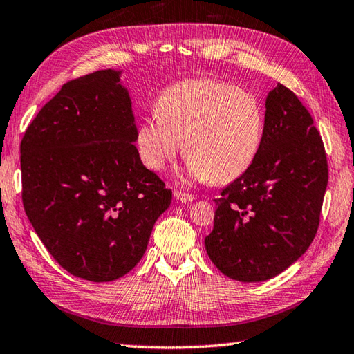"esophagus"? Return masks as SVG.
<instances>
[{
    "label": "esophagus",
    "mask_w": 354,
    "mask_h": 354,
    "mask_svg": "<svg viewBox=\"0 0 354 354\" xmlns=\"http://www.w3.org/2000/svg\"><path fill=\"white\" fill-rule=\"evenodd\" d=\"M174 197H176L177 202H182V203H189V202H192V200H194V197L188 194V192H183V191H176Z\"/></svg>",
    "instance_id": "34e87169"
}]
</instances>
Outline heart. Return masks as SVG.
Segmentation results:
<instances>
[{
	"mask_svg": "<svg viewBox=\"0 0 354 354\" xmlns=\"http://www.w3.org/2000/svg\"><path fill=\"white\" fill-rule=\"evenodd\" d=\"M156 112L136 129L138 157L149 171L162 172L183 143L186 177L225 185L242 177L262 148L265 111L236 84L183 80L160 92Z\"/></svg>",
	"mask_w": 354,
	"mask_h": 354,
	"instance_id": "b5f03b06",
	"label": "heart"
}]
</instances>
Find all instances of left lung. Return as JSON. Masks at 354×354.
I'll list each match as a JSON object with an SVG mask.
<instances>
[{"mask_svg": "<svg viewBox=\"0 0 354 354\" xmlns=\"http://www.w3.org/2000/svg\"><path fill=\"white\" fill-rule=\"evenodd\" d=\"M265 122L256 162L214 200L205 237L211 262L239 282L268 281L308 250L328 183L322 138L295 92L277 83Z\"/></svg>", "mask_w": 354, "mask_h": 354, "instance_id": "1", "label": "left lung"}]
</instances>
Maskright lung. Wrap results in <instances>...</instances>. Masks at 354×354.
Listing matches in <instances>:
<instances>
[{
	"label": "right lung",
	"mask_w": 354,
	"mask_h": 354,
	"mask_svg": "<svg viewBox=\"0 0 354 354\" xmlns=\"http://www.w3.org/2000/svg\"><path fill=\"white\" fill-rule=\"evenodd\" d=\"M122 71L63 84L26 129L23 205L50 256L91 282H111L143 257L172 192L146 169Z\"/></svg>",
	"instance_id": "right-lung-1"
}]
</instances>
